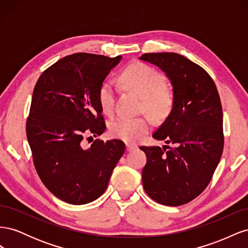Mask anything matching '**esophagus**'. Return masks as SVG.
I'll return each instance as SVG.
<instances>
[{
  "mask_svg": "<svg viewBox=\"0 0 248 248\" xmlns=\"http://www.w3.org/2000/svg\"><path fill=\"white\" fill-rule=\"evenodd\" d=\"M138 148V146L137 145H132V144H126V150L127 151H133L134 149H137Z\"/></svg>",
  "mask_w": 248,
  "mask_h": 248,
  "instance_id": "34e87169",
  "label": "esophagus"
}]
</instances>
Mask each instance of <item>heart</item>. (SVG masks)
I'll return each instance as SVG.
<instances>
[{"label":"heart","mask_w":248,"mask_h":248,"mask_svg":"<svg viewBox=\"0 0 248 248\" xmlns=\"http://www.w3.org/2000/svg\"><path fill=\"white\" fill-rule=\"evenodd\" d=\"M123 86L142 98V107L150 116L161 120L166 118L174 106V97L166 87V77L153 67L136 62L130 64L121 74ZM116 90L110 81L100 86L98 100L104 114L114 111ZM151 129L148 117H118L109 125V132L114 138L127 142H136Z\"/></svg>","instance_id":"obj_1"}]
</instances>
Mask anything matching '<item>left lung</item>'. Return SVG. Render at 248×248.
<instances>
[{"instance_id": "left-lung-1", "label": "left lung", "mask_w": 248, "mask_h": 248, "mask_svg": "<svg viewBox=\"0 0 248 248\" xmlns=\"http://www.w3.org/2000/svg\"><path fill=\"white\" fill-rule=\"evenodd\" d=\"M142 61L166 72L174 93L170 115L153 133L160 147H140L147 156L142 186L166 206H181L205 190L223 150L222 108L218 91L205 69L175 52L144 54Z\"/></svg>"}]
</instances>
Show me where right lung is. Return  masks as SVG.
I'll return each mask as SVG.
<instances>
[{"instance_id": "1", "label": "right lung", "mask_w": 248, "mask_h": 248, "mask_svg": "<svg viewBox=\"0 0 248 248\" xmlns=\"http://www.w3.org/2000/svg\"><path fill=\"white\" fill-rule=\"evenodd\" d=\"M122 57L78 52L44 70L37 80L27 119V138L42 183L58 199L84 205L106 191L125 151L120 140L100 136L107 126L98 91Z\"/></svg>"}]
</instances>
